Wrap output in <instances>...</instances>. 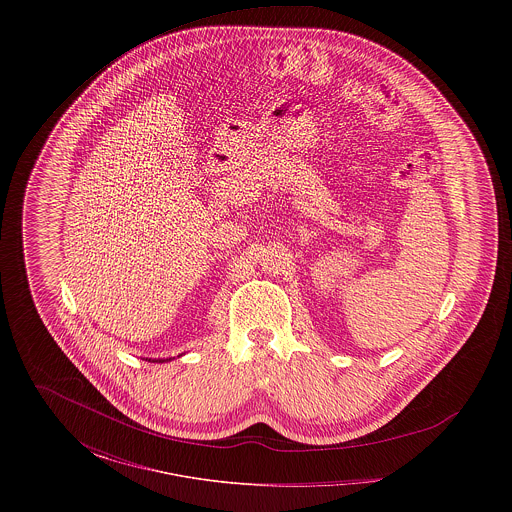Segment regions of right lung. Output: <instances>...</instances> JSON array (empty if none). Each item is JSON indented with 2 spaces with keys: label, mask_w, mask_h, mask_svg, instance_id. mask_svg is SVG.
Here are the masks:
<instances>
[{
  "label": "right lung",
  "mask_w": 512,
  "mask_h": 512,
  "mask_svg": "<svg viewBox=\"0 0 512 512\" xmlns=\"http://www.w3.org/2000/svg\"><path fill=\"white\" fill-rule=\"evenodd\" d=\"M159 363H161V361H159Z\"/></svg>",
  "instance_id": "1"
}]
</instances>
